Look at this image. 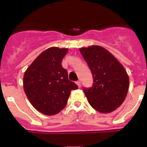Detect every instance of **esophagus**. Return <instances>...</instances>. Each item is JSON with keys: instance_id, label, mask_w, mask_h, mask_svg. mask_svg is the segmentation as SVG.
<instances>
[{"instance_id": "1", "label": "esophagus", "mask_w": 147, "mask_h": 147, "mask_svg": "<svg viewBox=\"0 0 147 147\" xmlns=\"http://www.w3.org/2000/svg\"><path fill=\"white\" fill-rule=\"evenodd\" d=\"M76 84L78 85V87H79V88H80V87H81V82L80 81L76 82Z\"/></svg>"}]
</instances>
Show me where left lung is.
Instances as JSON below:
<instances>
[{
    "label": "left lung",
    "mask_w": 147,
    "mask_h": 147,
    "mask_svg": "<svg viewBox=\"0 0 147 147\" xmlns=\"http://www.w3.org/2000/svg\"><path fill=\"white\" fill-rule=\"evenodd\" d=\"M93 78L91 88H83L93 109L102 113L113 112L127 96L129 76L120 62L108 51L99 45L80 49Z\"/></svg>",
    "instance_id": "1"
}]
</instances>
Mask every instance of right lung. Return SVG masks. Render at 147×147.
Listing matches in <instances>:
<instances>
[{
	"label": "right lung",
	"mask_w": 147,
	"mask_h": 147,
	"mask_svg": "<svg viewBox=\"0 0 147 147\" xmlns=\"http://www.w3.org/2000/svg\"><path fill=\"white\" fill-rule=\"evenodd\" d=\"M67 49L49 48L27 68L23 76V88L33 107L44 115L57 114L67 105L72 90L78 89L68 80L67 70L62 66Z\"/></svg>",
	"instance_id": "add662e5"
}]
</instances>
